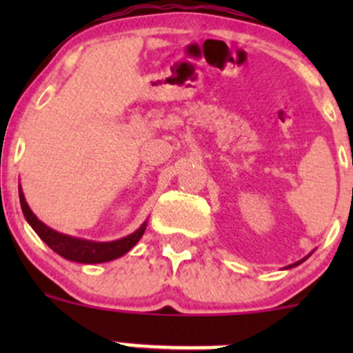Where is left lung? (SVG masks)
Instances as JSON below:
<instances>
[{"instance_id": "1", "label": "left lung", "mask_w": 353, "mask_h": 353, "mask_svg": "<svg viewBox=\"0 0 353 353\" xmlns=\"http://www.w3.org/2000/svg\"><path fill=\"white\" fill-rule=\"evenodd\" d=\"M302 261H304V259H302ZM302 261H297V263H294V265H290V266H288V268H292V266H297V265H301Z\"/></svg>"}]
</instances>
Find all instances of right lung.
I'll list each match as a JSON object with an SVG mask.
<instances>
[{
  "instance_id": "add662e5",
  "label": "right lung",
  "mask_w": 353,
  "mask_h": 353,
  "mask_svg": "<svg viewBox=\"0 0 353 353\" xmlns=\"http://www.w3.org/2000/svg\"><path fill=\"white\" fill-rule=\"evenodd\" d=\"M19 194H20L22 212L25 219H27V222L32 225V229L37 232V236L41 237V239L44 241L52 251L58 252V254L63 256V258L70 259V261L104 263V261H110V259L119 258V256L126 254V252L141 239L145 229H147V223H143L137 232L130 234V236L123 237V239L119 241H112V243H92V241L74 239V237L59 234L56 232V230H52L51 227L44 225V223H42L41 220L32 213V210L28 208L22 190L19 191Z\"/></svg>"
}]
</instances>
